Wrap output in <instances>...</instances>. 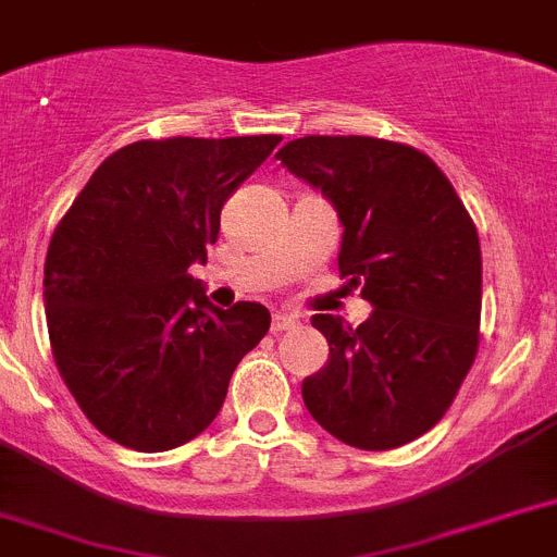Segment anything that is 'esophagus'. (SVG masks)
<instances>
[{
  "label": "esophagus",
  "mask_w": 557,
  "mask_h": 557,
  "mask_svg": "<svg viewBox=\"0 0 557 557\" xmlns=\"http://www.w3.org/2000/svg\"><path fill=\"white\" fill-rule=\"evenodd\" d=\"M299 319L294 317V313H283V311H277L272 317V331L274 333H283V331H288V327H294L297 325Z\"/></svg>",
  "instance_id": "1"
}]
</instances>
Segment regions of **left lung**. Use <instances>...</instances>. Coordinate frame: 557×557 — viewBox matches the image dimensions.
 Returning a JSON list of instances; mask_svg holds the SVG:
<instances>
[{
	"instance_id": "1",
	"label": "left lung",
	"mask_w": 557,
	"mask_h": 557,
	"mask_svg": "<svg viewBox=\"0 0 557 557\" xmlns=\"http://www.w3.org/2000/svg\"><path fill=\"white\" fill-rule=\"evenodd\" d=\"M277 159L333 201L345 226L338 272L372 302L359 327L333 313L311 319L331 356L302 381L308 412L352 448L412 443L448 412L480 350L473 219L446 173L412 145L299 137Z\"/></svg>"
}]
</instances>
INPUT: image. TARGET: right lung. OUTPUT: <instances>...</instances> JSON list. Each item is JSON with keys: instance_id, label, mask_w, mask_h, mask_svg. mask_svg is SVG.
Masks as SVG:
<instances>
[{"instance_id": "add662e5", "label": "right lung", "mask_w": 557, "mask_h": 557, "mask_svg": "<svg viewBox=\"0 0 557 557\" xmlns=\"http://www.w3.org/2000/svg\"><path fill=\"white\" fill-rule=\"evenodd\" d=\"M280 139H139L58 221L45 260L52 359L81 412L120 446L171 451L205 432L269 333L258 302L210 306L190 265L205 263L224 201Z\"/></svg>"}]
</instances>
